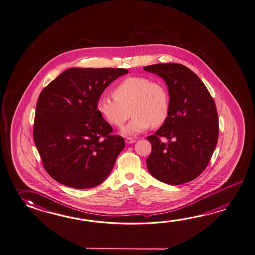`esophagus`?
Instances as JSON below:
<instances>
[{
	"label": "esophagus",
	"mask_w": 255,
	"mask_h": 255,
	"mask_svg": "<svg viewBox=\"0 0 255 255\" xmlns=\"http://www.w3.org/2000/svg\"><path fill=\"white\" fill-rule=\"evenodd\" d=\"M135 141V140H133L132 138H130V137H128V138H126L125 139V142L127 143V144H130V143H133Z\"/></svg>",
	"instance_id": "obj_1"
}]
</instances>
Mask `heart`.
Masks as SVG:
<instances>
[{"label": "heart", "mask_w": 255, "mask_h": 255, "mask_svg": "<svg viewBox=\"0 0 255 255\" xmlns=\"http://www.w3.org/2000/svg\"><path fill=\"white\" fill-rule=\"evenodd\" d=\"M115 97L102 96L97 103L100 115L109 124L122 127L133 115L123 132L135 135L148 129L160 127L170 115V94L160 82L141 76L125 79L115 87Z\"/></svg>", "instance_id": "b5f03b06"}]
</instances>
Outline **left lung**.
Wrapping results in <instances>:
<instances>
[{"label": "left lung", "mask_w": 255, "mask_h": 255, "mask_svg": "<svg viewBox=\"0 0 255 255\" xmlns=\"http://www.w3.org/2000/svg\"><path fill=\"white\" fill-rule=\"evenodd\" d=\"M164 80L170 94V115L154 134L148 136L151 152L146 165L161 182L179 185L205 170L217 144V109L208 89L195 73L180 63L143 68ZM161 137H166L162 143Z\"/></svg>", "instance_id": "left-lung-1"}]
</instances>
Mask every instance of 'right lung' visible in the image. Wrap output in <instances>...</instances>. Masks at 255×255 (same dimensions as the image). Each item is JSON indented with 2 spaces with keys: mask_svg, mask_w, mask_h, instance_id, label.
<instances>
[{
  "mask_svg": "<svg viewBox=\"0 0 255 255\" xmlns=\"http://www.w3.org/2000/svg\"><path fill=\"white\" fill-rule=\"evenodd\" d=\"M126 73L123 68H70L42 90L33 140L44 169L56 182L88 189L109 176L125 140L112 134L97 103L110 83Z\"/></svg>",
  "mask_w": 255,
  "mask_h": 255,
  "instance_id": "obj_1",
  "label": "right lung"
}]
</instances>
